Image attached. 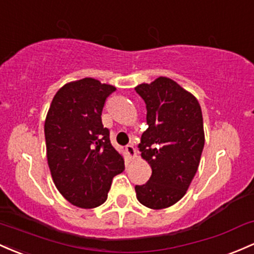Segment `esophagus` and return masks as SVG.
I'll use <instances>...</instances> for the list:
<instances>
[{
  "label": "esophagus",
  "instance_id": "esophagus-1",
  "mask_svg": "<svg viewBox=\"0 0 254 254\" xmlns=\"http://www.w3.org/2000/svg\"><path fill=\"white\" fill-rule=\"evenodd\" d=\"M125 150H127V157H129L130 159H133L136 157V149L133 148L132 144H127V146L125 147Z\"/></svg>",
  "mask_w": 254,
  "mask_h": 254
}]
</instances>
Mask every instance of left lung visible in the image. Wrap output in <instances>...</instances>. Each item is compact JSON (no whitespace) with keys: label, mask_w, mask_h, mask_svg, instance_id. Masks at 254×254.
Wrapping results in <instances>:
<instances>
[{"label":"left lung","mask_w":254,"mask_h":254,"mask_svg":"<svg viewBox=\"0 0 254 254\" xmlns=\"http://www.w3.org/2000/svg\"><path fill=\"white\" fill-rule=\"evenodd\" d=\"M135 90L146 102L148 124L138 148L152 168L148 182L135 187L136 196L146 207L161 210L185 196L199 168L205 144L201 107L168 77Z\"/></svg>","instance_id":"obj_1"}]
</instances>
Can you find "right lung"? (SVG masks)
<instances>
[{"mask_svg": "<svg viewBox=\"0 0 254 254\" xmlns=\"http://www.w3.org/2000/svg\"><path fill=\"white\" fill-rule=\"evenodd\" d=\"M116 90L94 78L69 82L58 90L44 123L47 159L54 185L72 205L94 208L107 199L124 159L101 121L106 99Z\"/></svg>", "mask_w": 254, "mask_h": 254, "instance_id": "obj_1", "label": "right lung"}]
</instances>
